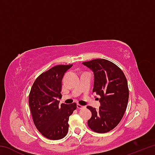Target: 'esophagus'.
Listing matches in <instances>:
<instances>
[{
	"mask_svg": "<svg viewBox=\"0 0 155 155\" xmlns=\"http://www.w3.org/2000/svg\"><path fill=\"white\" fill-rule=\"evenodd\" d=\"M77 108H78V109H79L83 108V107H85L84 106L81 105V104H77Z\"/></svg>",
	"mask_w": 155,
	"mask_h": 155,
	"instance_id": "obj_1",
	"label": "esophagus"
}]
</instances>
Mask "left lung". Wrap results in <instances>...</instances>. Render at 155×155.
Wrapping results in <instances>:
<instances>
[{
	"label": "left lung",
	"mask_w": 155,
	"mask_h": 155,
	"mask_svg": "<svg viewBox=\"0 0 155 155\" xmlns=\"http://www.w3.org/2000/svg\"><path fill=\"white\" fill-rule=\"evenodd\" d=\"M94 75L93 91L100 96L101 107L96 110L87 106L91 112L87 124L96 133H104L119 124L127 109L129 91L122 70L111 61L96 59L83 62Z\"/></svg>",
	"instance_id": "1"
}]
</instances>
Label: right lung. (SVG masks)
<instances>
[{"label": "right lung", "mask_w": 155, "mask_h": 155, "mask_svg": "<svg viewBox=\"0 0 155 155\" xmlns=\"http://www.w3.org/2000/svg\"><path fill=\"white\" fill-rule=\"evenodd\" d=\"M72 66L57 65L36 78L28 96L33 120L41 134L52 140H61L67 135L70 115L77 109L75 103L59 105L61 82L64 73Z\"/></svg>", "instance_id": "obj_1"}]
</instances>
